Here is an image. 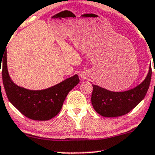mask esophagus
I'll return each instance as SVG.
<instances>
[{"instance_id":"esophagus-1","label":"esophagus","mask_w":155,"mask_h":155,"mask_svg":"<svg viewBox=\"0 0 155 155\" xmlns=\"http://www.w3.org/2000/svg\"><path fill=\"white\" fill-rule=\"evenodd\" d=\"M83 78H84V77H83Z\"/></svg>"}]
</instances>
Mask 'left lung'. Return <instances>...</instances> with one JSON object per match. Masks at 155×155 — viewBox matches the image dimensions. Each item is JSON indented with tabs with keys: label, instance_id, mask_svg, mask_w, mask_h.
Listing matches in <instances>:
<instances>
[{
	"label": "left lung",
	"instance_id": "1",
	"mask_svg": "<svg viewBox=\"0 0 155 155\" xmlns=\"http://www.w3.org/2000/svg\"><path fill=\"white\" fill-rule=\"evenodd\" d=\"M151 73L150 64L145 80L137 87L125 91H111L92 85L91 103L94 110L102 116L109 118L126 115L144 99L151 82Z\"/></svg>",
	"mask_w": 155,
	"mask_h": 155
}]
</instances>
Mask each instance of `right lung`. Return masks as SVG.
Returning <instances> with one entry per match:
<instances>
[{
    "label": "right lung",
    "instance_id": "1",
    "mask_svg": "<svg viewBox=\"0 0 155 155\" xmlns=\"http://www.w3.org/2000/svg\"><path fill=\"white\" fill-rule=\"evenodd\" d=\"M4 57L2 79L7 97L14 107L30 119L47 121L54 118L61 109L69 92L79 82V76L76 74L43 90H29L18 86L12 82L9 75L7 52Z\"/></svg>",
    "mask_w": 155,
    "mask_h": 155
}]
</instances>
